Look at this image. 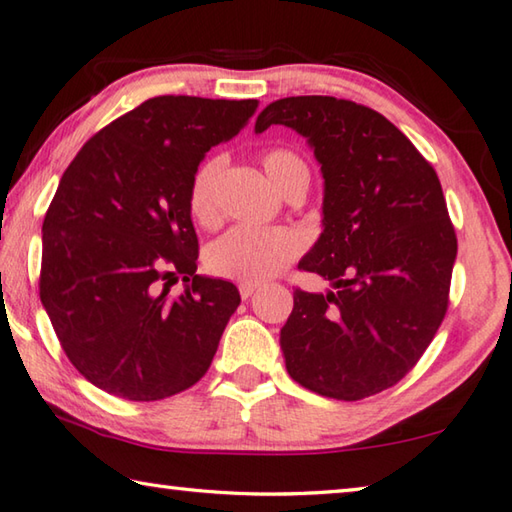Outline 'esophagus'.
<instances>
[{
    "label": "esophagus",
    "mask_w": 512,
    "mask_h": 512,
    "mask_svg": "<svg viewBox=\"0 0 512 512\" xmlns=\"http://www.w3.org/2000/svg\"><path fill=\"white\" fill-rule=\"evenodd\" d=\"M257 289H259V284H253V282H241L239 284V293H241V298H244V300L253 296Z\"/></svg>",
    "instance_id": "1"
}]
</instances>
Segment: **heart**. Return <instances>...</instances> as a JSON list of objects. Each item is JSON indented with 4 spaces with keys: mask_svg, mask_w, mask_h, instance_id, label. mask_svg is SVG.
<instances>
[{
    "mask_svg": "<svg viewBox=\"0 0 512 512\" xmlns=\"http://www.w3.org/2000/svg\"><path fill=\"white\" fill-rule=\"evenodd\" d=\"M262 167L271 183L287 194L298 183H309L307 162L291 149H268L262 153ZM223 160L210 158L196 169L189 185V212L210 228L219 221V185ZM302 239L287 228H250L237 225L212 241L205 253L210 273L235 282H264L287 268L300 255Z\"/></svg>",
    "mask_w": 512,
    "mask_h": 512,
    "instance_id": "b5f03b06",
    "label": "heart"
}]
</instances>
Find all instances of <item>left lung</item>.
Listing matches in <instances>:
<instances>
[{"label": "left lung", "mask_w": 512, "mask_h": 512, "mask_svg": "<svg viewBox=\"0 0 512 512\" xmlns=\"http://www.w3.org/2000/svg\"><path fill=\"white\" fill-rule=\"evenodd\" d=\"M307 137L325 180L323 232L300 268L334 291H293L280 332L291 379L357 402L395 386L429 348L449 305L456 232L443 187L400 128L336 97L268 103L255 133Z\"/></svg>", "instance_id": "obj_1"}]
</instances>
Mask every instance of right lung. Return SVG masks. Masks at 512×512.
<instances>
[{
	"mask_svg": "<svg viewBox=\"0 0 512 512\" xmlns=\"http://www.w3.org/2000/svg\"><path fill=\"white\" fill-rule=\"evenodd\" d=\"M257 106L153 97L90 137L60 178L42 223L40 300L67 359L101 391L155 402L210 368L241 298L196 275L189 185ZM178 276L186 291L171 299Z\"/></svg>",
	"mask_w": 512,
	"mask_h": 512,
	"instance_id": "right-lung-1",
	"label": "right lung"
}]
</instances>
